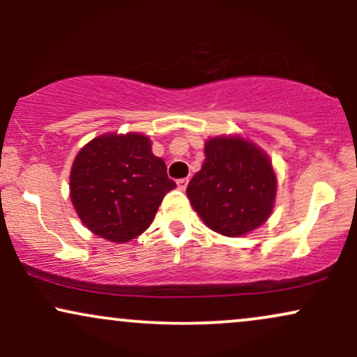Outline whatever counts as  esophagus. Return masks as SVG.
Listing matches in <instances>:
<instances>
[{
  "label": "esophagus",
  "instance_id": "34e87169",
  "mask_svg": "<svg viewBox=\"0 0 357 357\" xmlns=\"http://www.w3.org/2000/svg\"><path fill=\"white\" fill-rule=\"evenodd\" d=\"M188 183H190V179H188V178L178 179V181H176V184H178V188H179V190H181V191H184V190H186Z\"/></svg>",
  "mask_w": 357,
  "mask_h": 357
}]
</instances>
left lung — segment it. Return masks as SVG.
<instances>
[{"mask_svg":"<svg viewBox=\"0 0 357 357\" xmlns=\"http://www.w3.org/2000/svg\"><path fill=\"white\" fill-rule=\"evenodd\" d=\"M204 155L186 190L203 223L225 236H243L261 227L277 196V174L268 154L235 134L208 139Z\"/></svg>","mask_w":357,"mask_h":357,"instance_id":"obj_1","label":"left lung"}]
</instances>
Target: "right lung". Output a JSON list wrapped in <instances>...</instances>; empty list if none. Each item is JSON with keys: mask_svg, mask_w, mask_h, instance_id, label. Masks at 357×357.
Returning a JSON list of instances; mask_svg holds the SVG:
<instances>
[{"mask_svg": "<svg viewBox=\"0 0 357 357\" xmlns=\"http://www.w3.org/2000/svg\"><path fill=\"white\" fill-rule=\"evenodd\" d=\"M176 183L166 162L153 154L141 132H107L93 137L73 159L70 199L93 235L127 243L153 223L166 192Z\"/></svg>", "mask_w": 357, "mask_h": 357, "instance_id": "1", "label": "right lung"}]
</instances>
